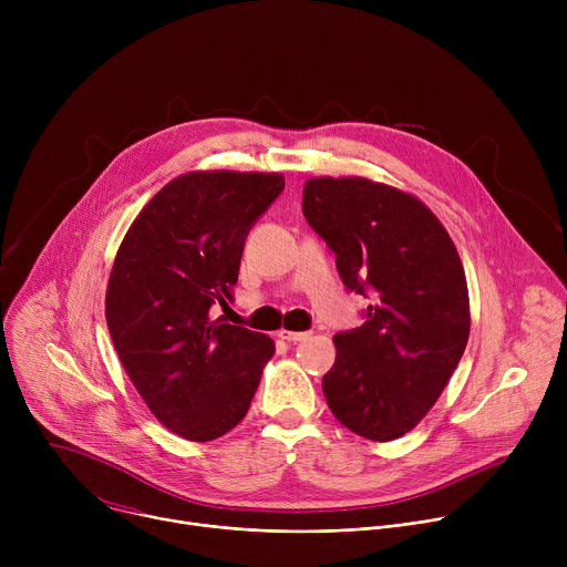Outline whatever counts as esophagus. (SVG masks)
Wrapping results in <instances>:
<instances>
[{
    "label": "esophagus",
    "mask_w": 567,
    "mask_h": 567,
    "mask_svg": "<svg viewBox=\"0 0 567 567\" xmlns=\"http://www.w3.org/2000/svg\"><path fill=\"white\" fill-rule=\"evenodd\" d=\"M309 334H311V332H289V330H280V332H278V337H280L282 341H289V343L305 341V339H309Z\"/></svg>",
    "instance_id": "esophagus-1"
}]
</instances>
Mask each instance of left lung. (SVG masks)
<instances>
[{"label": "left lung", "mask_w": 567, "mask_h": 567, "mask_svg": "<svg viewBox=\"0 0 567 567\" xmlns=\"http://www.w3.org/2000/svg\"><path fill=\"white\" fill-rule=\"evenodd\" d=\"M302 213L343 285L372 300L361 328L334 337L328 406L361 437L396 440L431 411L468 341L457 249L420 199L361 177L309 179Z\"/></svg>", "instance_id": "obj_1"}]
</instances>
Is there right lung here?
<instances>
[{"label": "right lung", "mask_w": 567, "mask_h": 567, "mask_svg": "<svg viewBox=\"0 0 567 567\" xmlns=\"http://www.w3.org/2000/svg\"><path fill=\"white\" fill-rule=\"evenodd\" d=\"M282 190L276 173H188L147 202L116 254L112 343L152 415L186 440L245 420L274 357L267 334L213 313L233 302L247 235Z\"/></svg>", "instance_id": "obj_1"}]
</instances>
